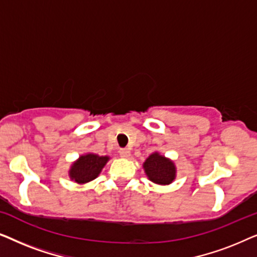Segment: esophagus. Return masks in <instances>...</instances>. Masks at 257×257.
<instances>
[{"label": "esophagus", "mask_w": 257, "mask_h": 257, "mask_svg": "<svg viewBox=\"0 0 257 257\" xmlns=\"http://www.w3.org/2000/svg\"><path fill=\"white\" fill-rule=\"evenodd\" d=\"M119 154H120L121 158H128L131 152H130L128 149H120L119 150Z\"/></svg>", "instance_id": "esophagus-1"}]
</instances>
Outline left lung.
Returning <instances> with one entry per match:
<instances>
[{
  "label": "left lung",
  "instance_id": "obj_1",
  "mask_svg": "<svg viewBox=\"0 0 257 257\" xmlns=\"http://www.w3.org/2000/svg\"><path fill=\"white\" fill-rule=\"evenodd\" d=\"M147 178L154 184L170 185L177 175V168L172 160L154 152L145 160L143 165Z\"/></svg>",
  "mask_w": 257,
  "mask_h": 257
}]
</instances>
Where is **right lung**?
Returning a JSON list of instances; mask_svg holds the SVG:
<instances>
[{
    "label": "right lung",
    "mask_w": 257,
    "mask_h": 257,
    "mask_svg": "<svg viewBox=\"0 0 257 257\" xmlns=\"http://www.w3.org/2000/svg\"><path fill=\"white\" fill-rule=\"evenodd\" d=\"M110 157L98 156L94 153H86L80 156L71 165L69 171V177L77 184H86L96 179L100 174Z\"/></svg>",
    "instance_id": "1"
}]
</instances>
